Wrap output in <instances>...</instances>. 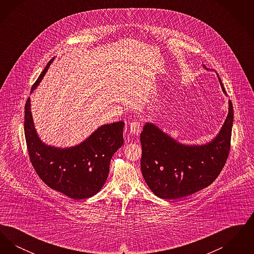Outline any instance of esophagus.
<instances>
[{
  "instance_id": "esophagus-1",
  "label": "esophagus",
  "mask_w": 254,
  "mask_h": 254,
  "mask_svg": "<svg viewBox=\"0 0 254 254\" xmlns=\"http://www.w3.org/2000/svg\"><path fill=\"white\" fill-rule=\"evenodd\" d=\"M130 128V132L132 133L133 135H139V133L141 131L142 128V124L140 122L136 121L132 122L129 126Z\"/></svg>"
}]
</instances>
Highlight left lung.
<instances>
[{
	"label": "left lung",
	"mask_w": 254,
	"mask_h": 254,
	"mask_svg": "<svg viewBox=\"0 0 254 254\" xmlns=\"http://www.w3.org/2000/svg\"><path fill=\"white\" fill-rule=\"evenodd\" d=\"M218 79L226 94L219 76ZM232 123L233 107L230 100L222 128L205 145L181 144L154 124L146 123L140 135L141 170L151 191L162 199L173 200L211 185L229 156Z\"/></svg>",
	"instance_id": "8db88e82"
}]
</instances>
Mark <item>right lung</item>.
<instances>
[{
    "label": "right lung",
    "mask_w": 254,
    "mask_h": 254,
    "mask_svg": "<svg viewBox=\"0 0 254 254\" xmlns=\"http://www.w3.org/2000/svg\"><path fill=\"white\" fill-rule=\"evenodd\" d=\"M53 60L40 74L30 93ZM124 127L122 121L101 126L81 144L61 148L42 142L32 119L30 98L24 106V136L33 168L50 189L75 200L89 198L103 188L109 176L110 160L124 144Z\"/></svg>",
    "instance_id": "right-lung-1"
}]
</instances>
